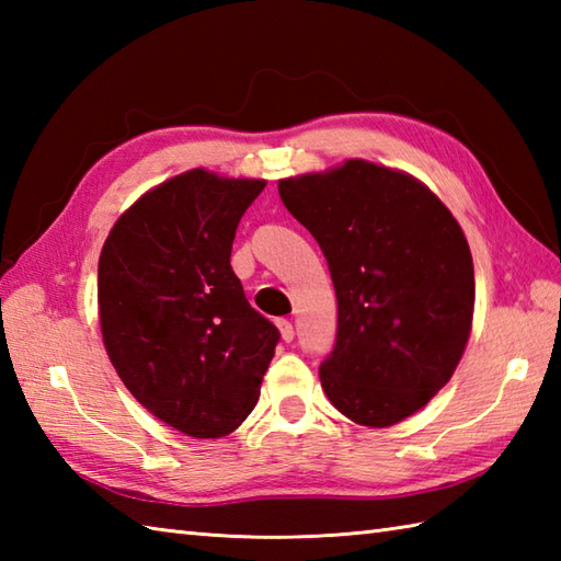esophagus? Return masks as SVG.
<instances>
[{"mask_svg":"<svg viewBox=\"0 0 561 561\" xmlns=\"http://www.w3.org/2000/svg\"><path fill=\"white\" fill-rule=\"evenodd\" d=\"M277 325H279V332H282V340H284V342H291V340H294V325H291V320L279 318Z\"/></svg>","mask_w":561,"mask_h":561,"instance_id":"esophagus-1","label":"esophagus"}]
</instances>
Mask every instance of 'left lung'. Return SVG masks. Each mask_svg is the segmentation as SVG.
<instances>
[{
	"label": "left lung",
	"instance_id": "8db88e82",
	"mask_svg": "<svg viewBox=\"0 0 561 561\" xmlns=\"http://www.w3.org/2000/svg\"><path fill=\"white\" fill-rule=\"evenodd\" d=\"M328 260L337 337L320 383L356 424L390 426L448 383L468 344L474 270L453 214L414 178L368 161L279 181Z\"/></svg>",
	"mask_w": 561,
	"mask_h": 561
}]
</instances>
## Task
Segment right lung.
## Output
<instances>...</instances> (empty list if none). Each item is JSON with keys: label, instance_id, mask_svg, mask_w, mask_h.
I'll list each match as a JSON object with an SVG mask.
<instances>
[{"label": "right lung", "instance_id": "1", "mask_svg": "<svg viewBox=\"0 0 561 561\" xmlns=\"http://www.w3.org/2000/svg\"><path fill=\"white\" fill-rule=\"evenodd\" d=\"M262 187L183 173L139 197L101 250L105 352L153 416L195 438L245 420L279 342L231 270L236 229Z\"/></svg>", "mask_w": 561, "mask_h": 561}]
</instances>
